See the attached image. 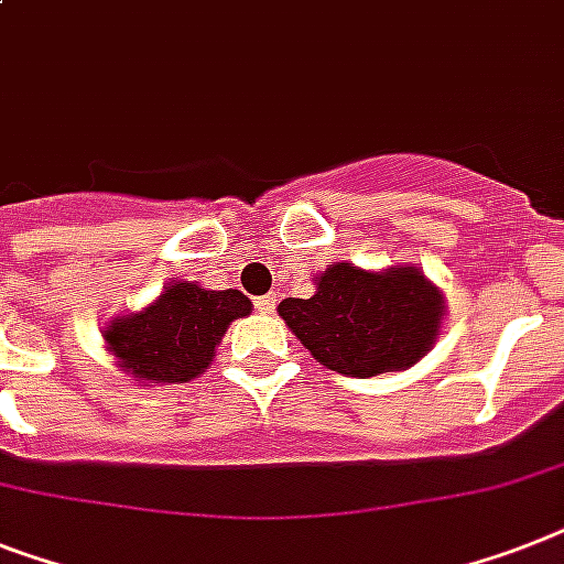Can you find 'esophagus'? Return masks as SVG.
<instances>
[{"instance_id": "obj_1", "label": "esophagus", "mask_w": 564, "mask_h": 564, "mask_svg": "<svg viewBox=\"0 0 564 564\" xmlns=\"http://www.w3.org/2000/svg\"><path fill=\"white\" fill-rule=\"evenodd\" d=\"M274 304H278V295H274V292H269V295H263L254 301V306H258L260 313H272Z\"/></svg>"}]
</instances>
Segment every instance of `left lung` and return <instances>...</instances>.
<instances>
[{"label": "left lung", "instance_id": "obj_1", "mask_svg": "<svg viewBox=\"0 0 564 564\" xmlns=\"http://www.w3.org/2000/svg\"><path fill=\"white\" fill-rule=\"evenodd\" d=\"M313 283L310 297H283L278 315L315 361L341 377L409 370L441 338L446 301L416 263L370 272L341 260Z\"/></svg>", "mask_w": 564, "mask_h": 564}]
</instances>
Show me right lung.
<instances>
[{"instance_id":"add662e5","label":"right lung","mask_w":564,"mask_h":564,"mask_svg":"<svg viewBox=\"0 0 564 564\" xmlns=\"http://www.w3.org/2000/svg\"><path fill=\"white\" fill-rule=\"evenodd\" d=\"M251 315L240 290H205L171 281L135 313L116 315L100 329L116 368L141 386H178L210 368L228 324Z\"/></svg>"}]
</instances>
